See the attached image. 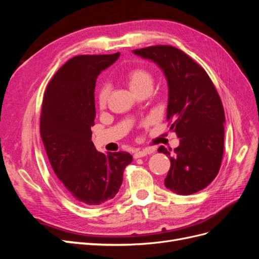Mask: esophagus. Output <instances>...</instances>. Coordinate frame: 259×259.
<instances>
[{"label": "esophagus", "instance_id": "1", "mask_svg": "<svg viewBox=\"0 0 259 259\" xmlns=\"http://www.w3.org/2000/svg\"><path fill=\"white\" fill-rule=\"evenodd\" d=\"M153 149H151V148H146V149H144V150H140V151H136L135 153H134V158L135 159H138V158H143V156H146L147 154H151V153H153Z\"/></svg>", "mask_w": 259, "mask_h": 259}]
</instances>
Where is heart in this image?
Wrapping results in <instances>:
<instances>
[{"mask_svg":"<svg viewBox=\"0 0 259 259\" xmlns=\"http://www.w3.org/2000/svg\"><path fill=\"white\" fill-rule=\"evenodd\" d=\"M126 81L131 90L134 93H138L147 86H152L153 77L152 74L145 68H135L132 69L126 74ZM110 86L105 84L100 88L98 92V105L100 108H105L107 106L109 96H110Z\"/></svg>","mask_w":259,"mask_h":259,"instance_id":"1","label":"heart"}]
</instances>
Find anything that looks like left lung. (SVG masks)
Segmentation results:
<instances>
[{"instance_id":"1","label":"left lung","mask_w":259,"mask_h":259,"mask_svg":"<svg viewBox=\"0 0 259 259\" xmlns=\"http://www.w3.org/2000/svg\"><path fill=\"white\" fill-rule=\"evenodd\" d=\"M133 53L154 61L167 80L166 120L180 145L174 150L158 149L170 160L165 187L182 195L204 189L217 176L224 154L225 111L215 85L204 69L174 46H149Z\"/></svg>"}]
</instances>
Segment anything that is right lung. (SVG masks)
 Listing matches in <instances>:
<instances>
[{
  "mask_svg": "<svg viewBox=\"0 0 259 259\" xmlns=\"http://www.w3.org/2000/svg\"><path fill=\"white\" fill-rule=\"evenodd\" d=\"M119 56L120 53L80 55L69 59L44 94L40 133L45 151L54 173L83 205L113 199L125 167L133 161L127 152H98L92 142L97 76Z\"/></svg>",
  "mask_w": 259,
  "mask_h": 259,
  "instance_id": "obj_1",
  "label": "right lung"
}]
</instances>
